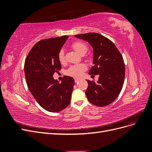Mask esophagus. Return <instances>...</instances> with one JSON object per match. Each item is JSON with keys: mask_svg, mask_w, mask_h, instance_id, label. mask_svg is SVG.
I'll return each mask as SVG.
<instances>
[{"mask_svg": "<svg viewBox=\"0 0 152 152\" xmlns=\"http://www.w3.org/2000/svg\"><path fill=\"white\" fill-rule=\"evenodd\" d=\"M79 80H80L79 79H75V83H77V82H78Z\"/></svg>", "mask_w": 152, "mask_h": 152, "instance_id": "34e87169", "label": "esophagus"}]
</instances>
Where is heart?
Instances as JSON below:
<instances>
[{
  "mask_svg": "<svg viewBox=\"0 0 152 152\" xmlns=\"http://www.w3.org/2000/svg\"><path fill=\"white\" fill-rule=\"evenodd\" d=\"M72 47L77 53L80 55L85 54L88 50L87 44L83 42H81V41H76V42H73L72 45ZM58 60L61 63H63L65 61V51L63 49L59 50L58 53ZM86 70V66L84 65H73L68 68L66 73L68 75L72 77H80L82 75Z\"/></svg>",
  "mask_w": 152,
  "mask_h": 152,
  "instance_id": "b5f03b06",
  "label": "heart"
}]
</instances>
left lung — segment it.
<instances>
[{
    "label": "left lung",
    "instance_id": "8db88e82",
    "mask_svg": "<svg viewBox=\"0 0 152 152\" xmlns=\"http://www.w3.org/2000/svg\"><path fill=\"white\" fill-rule=\"evenodd\" d=\"M88 42L93 49V64L90 75H99L97 82L87 80L86 94L98 107L111 104L120 94L125 79V65L121 53L111 40L97 33L75 35Z\"/></svg>",
    "mask_w": 152,
    "mask_h": 152
}]
</instances>
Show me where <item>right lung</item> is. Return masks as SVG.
<instances>
[{
  "label": "right lung",
  "mask_w": 152,
  "mask_h": 152,
  "mask_svg": "<svg viewBox=\"0 0 152 152\" xmlns=\"http://www.w3.org/2000/svg\"><path fill=\"white\" fill-rule=\"evenodd\" d=\"M68 36L44 39L31 48L25 62V75L30 91L44 109L58 112L70 103L74 79L65 76L59 83L53 75L60 70L58 53Z\"/></svg>",
  "instance_id": "1"
}]
</instances>
